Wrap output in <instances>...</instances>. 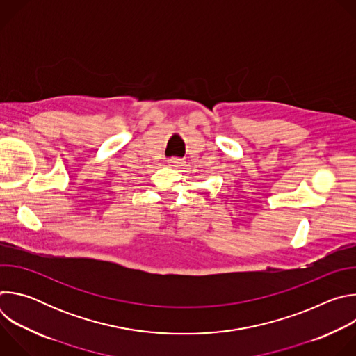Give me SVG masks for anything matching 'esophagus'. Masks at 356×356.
<instances>
[{
	"label": "esophagus",
	"mask_w": 356,
	"mask_h": 356,
	"mask_svg": "<svg viewBox=\"0 0 356 356\" xmlns=\"http://www.w3.org/2000/svg\"><path fill=\"white\" fill-rule=\"evenodd\" d=\"M168 165H169L170 168H180V166L183 165V162H181V159H179V158H172V159L168 161Z\"/></svg>",
	"instance_id": "34e87169"
}]
</instances>
